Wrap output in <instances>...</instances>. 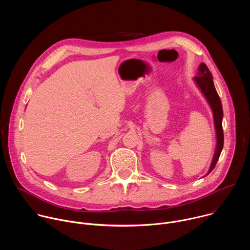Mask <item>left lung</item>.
<instances>
[{"mask_svg":"<svg viewBox=\"0 0 250 250\" xmlns=\"http://www.w3.org/2000/svg\"><path fill=\"white\" fill-rule=\"evenodd\" d=\"M199 72L198 76L194 77L193 80L198 86V88L201 90L202 94L208 101L211 112H212V117H213V125H215V129H216V137H217V146L215 149V153H213V157L209 166V169L207 173L208 175L212 169L215 168L218 159L221 155V152L224 147V130H223V105L221 99L217 93V90L215 88V85H213L212 81V75L209 72L208 68L205 63H201L199 66Z\"/></svg>","mask_w":250,"mask_h":250,"instance_id":"1","label":"left lung"}]
</instances>
